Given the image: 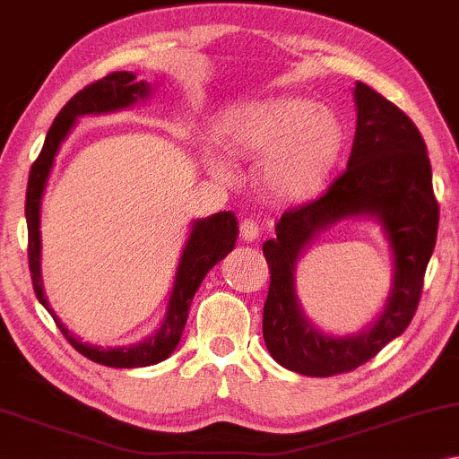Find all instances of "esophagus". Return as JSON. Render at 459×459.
Returning <instances> with one entry per match:
<instances>
[{
  "label": "esophagus",
  "mask_w": 459,
  "mask_h": 459,
  "mask_svg": "<svg viewBox=\"0 0 459 459\" xmlns=\"http://www.w3.org/2000/svg\"><path fill=\"white\" fill-rule=\"evenodd\" d=\"M260 234V223L256 220H244L239 223V236L244 242H254Z\"/></svg>",
  "instance_id": "esophagus-1"
}]
</instances>
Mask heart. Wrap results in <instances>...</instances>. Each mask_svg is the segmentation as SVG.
<instances>
[{"instance_id":"1","label":"heart","mask_w":459,"mask_h":459,"mask_svg":"<svg viewBox=\"0 0 459 459\" xmlns=\"http://www.w3.org/2000/svg\"><path fill=\"white\" fill-rule=\"evenodd\" d=\"M223 141L239 158L264 156L260 178L273 195L301 199L318 190L341 158L342 125L328 108L306 98H274L238 107L225 117ZM211 170L230 178L221 158Z\"/></svg>"}]
</instances>
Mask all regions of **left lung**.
I'll use <instances>...</instances> for the list:
<instances>
[{"mask_svg":"<svg viewBox=\"0 0 459 459\" xmlns=\"http://www.w3.org/2000/svg\"><path fill=\"white\" fill-rule=\"evenodd\" d=\"M352 96L357 129L347 170L318 199L287 209L274 228L277 238L263 244L271 269L263 314L266 349L285 369L312 377L357 369L404 333L417 312L439 225L431 161L417 126L368 83L357 82ZM347 216H376L383 223L394 277L380 318L363 333L341 339L316 331L302 316L294 269L305 246Z\"/></svg>","mask_w":459,"mask_h":459,"instance_id":"obj_1","label":"left lung"}]
</instances>
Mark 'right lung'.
<instances>
[{
	"label": "right lung",
	"mask_w": 459,
	"mask_h": 459,
	"mask_svg": "<svg viewBox=\"0 0 459 459\" xmlns=\"http://www.w3.org/2000/svg\"><path fill=\"white\" fill-rule=\"evenodd\" d=\"M150 83L137 82L133 72H112L102 80L90 83L69 100L55 117L51 129L47 133L45 145L39 153L37 161L30 168L26 188V223H28V266H30L32 287L39 301L53 316L61 334L67 338L69 344L88 357L90 361L107 365V368H145L164 361L178 347L182 330L188 318V309L196 289L201 287L203 279L213 266L234 250L238 239V221L231 211H221L205 220H196L190 228L188 239L182 248V256L176 269L170 299H168L166 316L161 326L143 342L131 344V347H96V344L82 342L74 333L63 326L61 320L48 307L42 287L40 274V203L45 195L48 174L53 170L55 156L59 153L63 141L72 133L75 121L83 115H107V112L129 108L139 100L150 96Z\"/></svg>",
	"instance_id": "add662e5"
}]
</instances>
